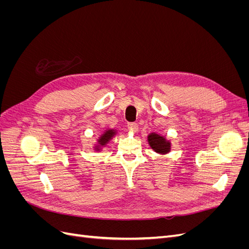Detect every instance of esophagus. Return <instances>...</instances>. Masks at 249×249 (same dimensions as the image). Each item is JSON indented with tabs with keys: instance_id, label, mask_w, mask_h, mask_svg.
<instances>
[{
	"instance_id": "1",
	"label": "esophagus",
	"mask_w": 249,
	"mask_h": 249,
	"mask_svg": "<svg viewBox=\"0 0 249 249\" xmlns=\"http://www.w3.org/2000/svg\"><path fill=\"white\" fill-rule=\"evenodd\" d=\"M127 129L132 132H137L138 131V124L136 123H129L126 124Z\"/></svg>"
}]
</instances>
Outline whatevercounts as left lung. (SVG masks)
I'll return each instance as SVG.
<instances>
[{
	"instance_id": "left-lung-1",
	"label": "left lung",
	"mask_w": 249,
	"mask_h": 249,
	"mask_svg": "<svg viewBox=\"0 0 249 249\" xmlns=\"http://www.w3.org/2000/svg\"><path fill=\"white\" fill-rule=\"evenodd\" d=\"M148 144L150 145L156 153L165 155L170 152V141L166 140V138L161 136V135L157 133H150L147 136Z\"/></svg>"
}]
</instances>
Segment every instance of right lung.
I'll return each mask as SVG.
<instances>
[{
	"label": "right lung",
	"instance_id": "obj_1",
	"mask_svg": "<svg viewBox=\"0 0 249 249\" xmlns=\"http://www.w3.org/2000/svg\"><path fill=\"white\" fill-rule=\"evenodd\" d=\"M116 131L115 130H106L104 132V134H102V136L99 137L96 142V145L94 146L95 150H100L102 147H104L107 143L115 136Z\"/></svg>",
	"mask_w": 249,
	"mask_h": 249
}]
</instances>
